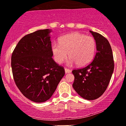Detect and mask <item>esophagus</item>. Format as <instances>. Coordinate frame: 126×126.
I'll return each mask as SVG.
<instances>
[{
  "instance_id": "esophagus-1",
  "label": "esophagus",
  "mask_w": 126,
  "mask_h": 126,
  "mask_svg": "<svg viewBox=\"0 0 126 126\" xmlns=\"http://www.w3.org/2000/svg\"><path fill=\"white\" fill-rule=\"evenodd\" d=\"M64 70H65V73H66V74L70 73L71 72V71L70 69H68V68H64Z\"/></svg>"
}]
</instances>
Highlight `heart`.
Listing matches in <instances>:
<instances>
[{
    "label": "heart",
    "mask_w": 126,
    "mask_h": 126,
    "mask_svg": "<svg viewBox=\"0 0 126 126\" xmlns=\"http://www.w3.org/2000/svg\"><path fill=\"white\" fill-rule=\"evenodd\" d=\"M96 49V43L93 37L79 33H70L61 37L59 43H54L51 51L55 61L61 64L68 54L70 56L67 64H77L82 67L88 64L93 59Z\"/></svg>",
    "instance_id": "heart-1"
}]
</instances>
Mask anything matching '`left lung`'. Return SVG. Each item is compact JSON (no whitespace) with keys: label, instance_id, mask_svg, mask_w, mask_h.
Returning <instances> with one entry per match:
<instances>
[{"label":"left lung","instance_id":"8db88e82","mask_svg":"<svg viewBox=\"0 0 126 126\" xmlns=\"http://www.w3.org/2000/svg\"><path fill=\"white\" fill-rule=\"evenodd\" d=\"M95 40L97 52L93 61L85 67L72 71L74 75L73 87L84 99L93 100L106 90L114 70L113 56L108 40L90 31Z\"/></svg>","mask_w":126,"mask_h":126}]
</instances>
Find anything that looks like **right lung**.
<instances>
[{"label":"right lung","mask_w":126,"mask_h":126,"mask_svg":"<svg viewBox=\"0 0 126 126\" xmlns=\"http://www.w3.org/2000/svg\"><path fill=\"white\" fill-rule=\"evenodd\" d=\"M51 32L39 30L25 36L11 56L16 86L25 97L35 103L49 99L65 74L64 68L52 58Z\"/></svg>","instance_id":"add662e5"}]
</instances>
